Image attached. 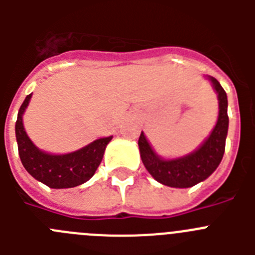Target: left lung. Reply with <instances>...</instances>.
<instances>
[{"instance_id": "1", "label": "left lung", "mask_w": 255, "mask_h": 255, "mask_svg": "<svg viewBox=\"0 0 255 255\" xmlns=\"http://www.w3.org/2000/svg\"><path fill=\"white\" fill-rule=\"evenodd\" d=\"M218 94L217 124L204 143L190 154L175 159L161 158L150 147L144 132L139 136V150L144 166L155 180L171 188H190L211 176L222 161L229 130L227 96L217 79L208 76Z\"/></svg>"}]
</instances>
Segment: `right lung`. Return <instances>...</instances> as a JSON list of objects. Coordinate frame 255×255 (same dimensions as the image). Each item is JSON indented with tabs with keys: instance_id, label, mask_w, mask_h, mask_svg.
Here are the masks:
<instances>
[{
	"instance_id": "add662e5",
	"label": "right lung",
	"mask_w": 255,
	"mask_h": 255,
	"mask_svg": "<svg viewBox=\"0 0 255 255\" xmlns=\"http://www.w3.org/2000/svg\"><path fill=\"white\" fill-rule=\"evenodd\" d=\"M30 98L31 94H29L22 102L15 125L17 149L22 166L35 180L52 189L74 188L84 184L100 166L112 136L97 139L82 149L67 154H49L38 149L29 139L22 125V115Z\"/></svg>"
}]
</instances>
